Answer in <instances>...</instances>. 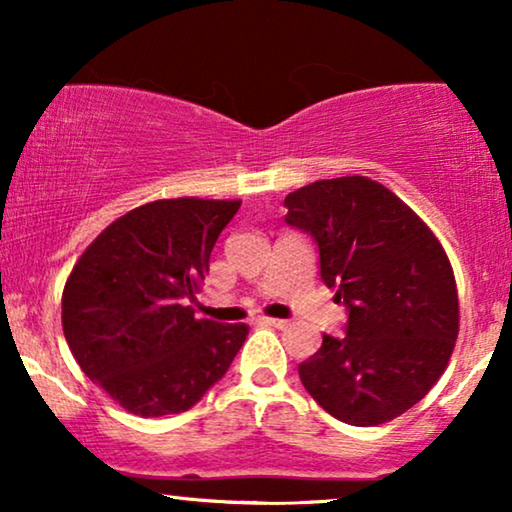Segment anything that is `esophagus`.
Returning a JSON list of instances; mask_svg holds the SVG:
<instances>
[{
    "mask_svg": "<svg viewBox=\"0 0 512 512\" xmlns=\"http://www.w3.org/2000/svg\"><path fill=\"white\" fill-rule=\"evenodd\" d=\"M263 326H272V328H289V321L286 319H272V317H263L261 319Z\"/></svg>",
    "mask_w": 512,
    "mask_h": 512,
    "instance_id": "1",
    "label": "esophagus"
}]
</instances>
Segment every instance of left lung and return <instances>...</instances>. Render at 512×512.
Masks as SVG:
<instances>
[{
    "mask_svg": "<svg viewBox=\"0 0 512 512\" xmlns=\"http://www.w3.org/2000/svg\"><path fill=\"white\" fill-rule=\"evenodd\" d=\"M286 223L319 244L321 279L349 312L298 366L310 396L340 422L401 417L445 373L459 335V293L422 216L368 177L307 184L284 198Z\"/></svg>",
    "mask_w": 512,
    "mask_h": 512,
    "instance_id": "8db88e82",
    "label": "left lung"
}]
</instances>
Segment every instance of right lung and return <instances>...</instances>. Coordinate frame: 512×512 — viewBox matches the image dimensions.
Instances as JSON below:
<instances>
[{"label":"right lung","instance_id":"right-lung-1","mask_svg":"<svg viewBox=\"0 0 512 512\" xmlns=\"http://www.w3.org/2000/svg\"><path fill=\"white\" fill-rule=\"evenodd\" d=\"M242 200L170 198L130 209L69 272L62 331L76 363L137 417L179 415L226 375L247 324L195 319L221 230Z\"/></svg>","mask_w":512,"mask_h":512}]
</instances>
